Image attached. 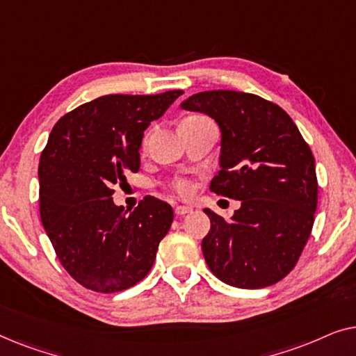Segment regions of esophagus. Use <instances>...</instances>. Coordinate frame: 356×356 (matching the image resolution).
I'll list each match as a JSON object with an SVG mask.
<instances>
[{
  "label": "esophagus",
  "mask_w": 356,
  "mask_h": 356,
  "mask_svg": "<svg viewBox=\"0 0 356 356\" xmlns=\"http://www.w3.org/2000/svg\"><path fill=\"white\" fill-rule=\"evenodd\" d=\"M193 212V207H189V206H177L175 207V213H177L178 217H183V216H186V213H191Z\"/></svg>",
  "instance_id": "obj_1"
}]
</instances>
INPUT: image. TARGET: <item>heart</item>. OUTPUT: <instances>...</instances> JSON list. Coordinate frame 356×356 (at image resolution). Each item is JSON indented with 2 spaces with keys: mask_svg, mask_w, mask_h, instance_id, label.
<instances>
[{
  "mask_svg": "<svg viewBox=\"0 0 356 356\" xmlns=\"http://www.w3.org/2000/svg\"><path fill=\"white\" fill-rule=\"evenodd\" d=\"M172 186H173L175 191H177L178 194H181V196H188V194L191 193V189H193L191 183H189L188 179H183V178L175 179V181L172 183Z\"/></svg>",
  "mask_w": 356,
  "mask_h": 356,
  "instance_id": "obj_1",
  "label": "heart"
}]
</instances>
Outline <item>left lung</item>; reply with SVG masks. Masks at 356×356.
<instances>
[{
    "label": "left lung",
    "instance_id": "left-lung-1",
    "mask_svg": "<svg viewBox=\"0 0 356 356\" xmlns=\"http://www.w3.org/2000/svg\"><path fill=\"white\" fill-rule=\"evenodd\" d=\"M216 120L220 172L211 191L241 201L230 220L204 209L202 252L212 274L238 289H264L298 262L313 230L318 178L309 145L279 105L236 90L199 92L181 104Z\"/></svg>",
    "mask_w": 356,
    "mask_h": 356
}]
</instances>
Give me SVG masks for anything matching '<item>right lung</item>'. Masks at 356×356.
Returning <instances> with one entry per match:
<instances>
[{"mask_svg": "<svg viewBox=\"0 0 356 356\" xmlns=\"http://www.w3.org/2000/svg\"><path fill=\"white\" fill-rule=\"evenodd\" d=\"M181 94L104 95L51 129L38 163L40 218L61 266L86 289L115 293L152 269L173 209L145 196L128 213L111 186L138 172L144 131Z\"/></svg>", "mask_w": 356, "mask_h": 356, "instance_id": "obj_1", "label": "right lung"}]
</instances>
